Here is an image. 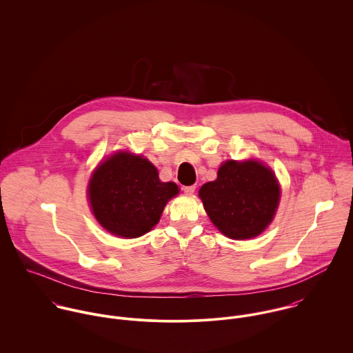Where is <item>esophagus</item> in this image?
<instances>
[{
	"instance_id": "esophagus-1",
	"label": "esophagus",
	"mask_w": 353,
	"mask_h": 353,
	"mask_svg": "<svg viewBox=\"0 0 353 353\" xmlns=\"http://www.w3.org/2000/svg\"><path fill=\"white\" fill-rule=\"evenodd\" d=\"M196 189H197L196 185H193V186H185V188H183V192H185L186 194H193V193L196 192Z\"/></svg>"
}]
</instances>
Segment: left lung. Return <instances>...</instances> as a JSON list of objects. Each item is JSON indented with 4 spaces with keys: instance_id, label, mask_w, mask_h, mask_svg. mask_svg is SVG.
Instances as JSON below:
<instances>
[{
    "instance_id": "left-lung-1",
    "label": "left lung",
    "mask_w": 353,
    "mask_h": 353,
    "mask_svg": "<svg viewBox=\"0 0 353 353\" xmlns=\"http://www.w3.org/2000/svg\"><path fill=\"white\" fill-rule=\"evenodd\" d=\"M212 223L231 239H250L272 221L280 189L272 170L258 161H225L217 179L200 189Z\"/></svg>"
}]
</instances>
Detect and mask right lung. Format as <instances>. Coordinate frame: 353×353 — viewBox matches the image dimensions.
<instances>
[{
	"instance_id": "1",
	"label": "right lung",
	"mask_w": 353,
	"mask_h": 353,
	"mask_svg": "<svg viewBox=\"0 0 353 353\" xmlns=\"http://www.w3.org/2000/svg\"><path fill=\"white\" fill-rule=\"evenodd\" d=\"M178 192L174 182L159 179L151 161L129 153H115L103 161L88 185L97 220L122 238H137L151 231L165 203Z\"/></svg>"
}]
</instances>
